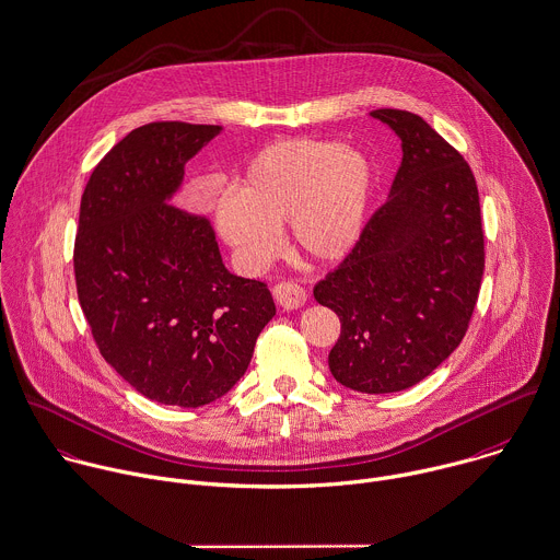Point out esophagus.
<instances>
[{
	"mask_svg": "<svg viewBox=\"0 0 560 560\" xmlns=\"http://www.w3.org/2000/svg\"><path fill=\"white\" fill-rule=\"evenodd\" d=\"M273 295H276V302L282 306V308H300L306 304V289L302 284H298L295 280H282L273 287Z\"/></svg>",
	"mask_w": 560,
	"mask_h": 560,
	"instance_id": "esophagus-1",
	"label": "esophagus"
}]
</instances>
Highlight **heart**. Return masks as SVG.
Here are the masks:
<instances>
[{
	"label": "heart",
	"instance_id": "obj_1",
	"mask_svg": "<svg viewBox=\"0 0 560 560\" xmlns=\"http://www.w3.org/2000/svg\"><path fill=\"white\" fill-rule=\"evenodd\" d=\"M372 188V163L361 150L317 139L278 141L247 163L234 197L219 201L217 225L249 267L276 254L273 230L284 223L298 252L335 262L357 245Z\"/></svg>",
	"mask_w": 560,
	"mask_h": 560
}]
</instances>
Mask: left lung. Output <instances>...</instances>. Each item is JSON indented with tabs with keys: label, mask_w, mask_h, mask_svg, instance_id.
Wrapping results in <instances>:
<instances>
[{
	"label": "left lung",
	"mask_w": 560,
	"mask_h": 560,
	"mask_svg": "<svg viewBox=\"0 0 560 560\" xmlns=\"http://www.w3.org/2000/svg\"><path fill=\"white\" fill-rule=\"evenodd\" d=\"M401 139L390 197L357 245L315 284L341 319L330 372L361 393L404 390L463 341L485 273V232L471 167L419 115L377 108Z\"/></svg>",
	"instance_id": "obj_1"
}]
</instances>
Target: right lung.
<instances>
[{
  "label": "right lung",
  "mask_w": 560,
  "mask_h": 560,
  "mask_svg": "<svg viewBox=\"0 0 560 560\" xmlns=\"http://www.w3.org/2000/svg\"><path fill=\"white\" fill-rule=\"evenodd\" d=\"M219 132L152 121L124 137L84 187L73 245L100 354L141 395L183 408L225 395L276 315L265 282L223 267L210 219L170 201Z\"/></svg>",
  "instance_id": "obj_1"
}]
</instances>
